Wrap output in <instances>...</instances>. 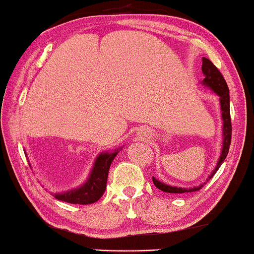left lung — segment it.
Instances as JSON below:
<instances>
[{
  "label": "left lung",
  "instance_id": "1",
  "mask_svg": "<svg viewBox=\"0 0 254 254\" xmlns=\"http://www.w3.org/2000/svg\"><path fill=\"white\" fill-rule=\"evenodd\" d=\"M202 72L204 75L203 81L201 82V84L207 86L210 90L216 93V95L220 97V105H221V111H222V120H223V145H222V151L221 156L218 158L216 168L214 169V171L211 172V175L208 177L207 182L209 179L213 178V176L216 173V171L220 169L222 163L227 157L229 148H230L231 144V118H230V96H229V88L227 85V82L223 77V75L221 74L220 70L215 67L213 62L208 60L207 58H202ZM152 182H154V185L157 187L158 190H163V192L166 193H175V194H180V193H190V192H196V190H201L206 183L201 184L200 186L193 187V189H183V187H177V186H171L166 185V184L159 182L156 178L152 177Z\"/></svg>",
  "mask_w": 254,
  "mask_h": 254
}]
</instances>
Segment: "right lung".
Listing matches in <instances>:
<instances>
[{"label": "right lung", "mask_w": 254, "mask_h": 254, "mask_svg": "<svg viewBox=\"0 0 254 254\" xmlns=\"http://www.w3.org/2000/svg\"><path fill=\"white\" fill-rule=\"evenodd\" d=\"M118 152L119 149L112 152H102L97 157L88 180L75 190L55 193V199L75 204H90L98 201L106 190L110 166Z\"/></svg>", "instance_id": "add662e5"}]
</instances>
